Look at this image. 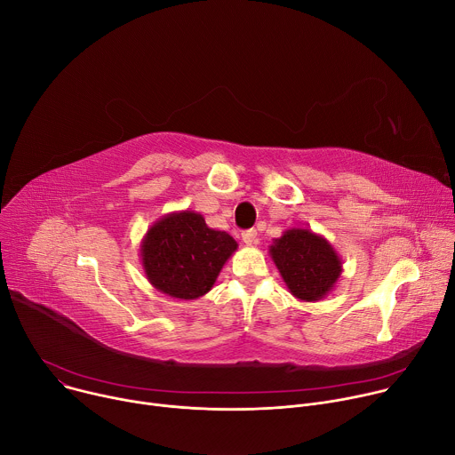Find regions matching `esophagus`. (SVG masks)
<instances>
[{
	"mask_svg": "<svg viewBox=\"0 0 455 455\" xmlns=\"http://www.w3.org/2000/svg\"><path fill=\"white\" fill-rule=\"evenodd\" d=\"M242 240H243V243H247V245H253V243L259 242V235H257L255 229H247V231L242 233Z\"/></svg>",
	"mask_w": 455,
	"mask_h": 455,
	"instance_id": "1",
	"label": "esophagus"
}]
</instances>
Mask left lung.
Listing matches in <instances>:
<instances>
[{"label": "left lung", "mask_w": 455, "mask_h": 455, "mask_svg": "<svg viewBox=\"0 0 455 455\" xmlns=\"http://www.w3.org/2000/svg\"><path fill=\"white\" fill-rule=\"evenodd\" d=\"M269 255L289 292L301 301L323 299L343 273L332 243L306 228H291L269 245Z\"/></svg>", "instance_id": "8db88e82"}]
</instances>
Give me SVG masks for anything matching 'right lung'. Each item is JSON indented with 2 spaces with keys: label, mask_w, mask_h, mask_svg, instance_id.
<instances>
[{
  "label": "right lung",
  "mask_w": 455,
  "mask_h": 455,
  "mask_svg": "<svg viewBox=\"0 0 455 455\" xmlns=\"http://www.w3.org/2000/svg\"><path fill=\"white\" fill-rule=\"evenodd\" d=\"M238 243L226 231L208 228L195 212H173L154 222L140 242L148 282L177 299H196L212 291Z\"/></svg>",
  "instance_id": "obj_1"
}]
</instances>
